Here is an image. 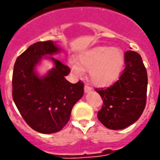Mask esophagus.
Masks as SVG:
<instances>
[{
	"mask_svg": "<svg viewBox=\"0 0 160 160\" xmlns=\"http://www.w3.org/2000/svg\"><path fill=\"white\" fill-rule=\"evenodd\" d=\"M92 90V88L88 86V85H84V92H89L90 91Z\"/></svg>",
	"mask_w": 160,
	"mask_h": 160,
	"instance_id": "esophagus-1",
	"label": "esophagus"
}]
</instances>
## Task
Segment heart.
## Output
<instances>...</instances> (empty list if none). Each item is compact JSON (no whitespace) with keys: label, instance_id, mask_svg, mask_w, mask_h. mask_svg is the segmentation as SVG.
Returning a JSON list of instances; mask_svg holds the SVG:
<instances>
[{"label":"heart","instance_id":"obj_1","mask_svg":"<svg viewBox=\"0 0 160 160\" xmlns=\"http://www.w3.org/2000/svg\"><path fill=\"white\" fill-rule=\"evenodd\" d=\"M124 65V54L119 48L98 46L87 49L70 62L74 72L89 71V78L97 86H107L119 76Z\"/></svg>","mask_w":160,"mask_h":160}]
</instances>
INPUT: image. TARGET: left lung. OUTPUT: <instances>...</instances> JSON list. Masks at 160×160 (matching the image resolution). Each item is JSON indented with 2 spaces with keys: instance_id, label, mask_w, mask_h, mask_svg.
<instances>
[{
  "instance_id": "1",
  "label": "left lung",
  "mask_w": 160,
  "mask_h": 160,
  "mask_svg": "<svg viewBox=\"0 0 160 160\" xmlns=\"http://www.w3.org/2000/svg\"><path fill=\"white\" fill-rule=\"evenodd\" d=\"M125 68L119 80L107 88H96L103 101L98 112L99 121L107 128L123 129L138 120L146 107L147 72L139 53H124Z\"/></svg>"
}]
</instances>
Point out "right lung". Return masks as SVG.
<instances>
[{
	"label": "right lung",
	"instance_id": "obj_1",
	"mask_svg": "<svg viewBox=\"0 0 160 160\" xmlns=\"http://www.w3.org/2000/svg\"><path fill=\"white\" fill-rule=\"evenodd\" d=\"M60 51L53 41H39L19 55L14 66V103L28 125L41 133L62 129L69 121L72 107L84 94V84L80 80L76 84L68 81L65 76L70 73L69 68L50 56ZM42 58L51 60L55 66L40 77L35 68Z\"/></svg>",
	"mask_w": 160,
	"mask_h": 160
}]
</instances>
